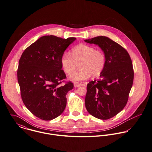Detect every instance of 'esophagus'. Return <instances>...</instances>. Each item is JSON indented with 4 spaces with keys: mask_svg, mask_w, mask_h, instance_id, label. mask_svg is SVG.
<instances>
[{
    "mask_svg": "<svg viewBox=\"0 0 152 152\" xmlns=\"http://www.w3.org/2000/svg\"><path fill=\"white\" fill-rule=\"evenodd\" d=\"M81 86H82V84L80 83H79V82H75L74 83V87H75V88H79Z\"/></svg>",
    "mask_w": 152,
    "mask_h": 152,
    "instance_id": "obj_1",
    "label": "esophagus"
}]
</instances>
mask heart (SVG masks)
<instances>
[{"label": "heart", "mask_w": 152, "mask_h": 152, "mask_svg": "<svg viewBox=\"0 0 152 152\" xmlns=\"http://www.w3.org/2000/svg\"><path fill=\"white\" fill-rule=\"evenodd\" d=\"M79 63L80 69L69 76L73 81H83L91 75L99 76L104 67L106 57L102 51L85 44L78 45L72 49L71 53L66 52L61 56V64L67 74L74 71Z\"/></svg>", "instance_id": "b5f03b06"}]
</instances>
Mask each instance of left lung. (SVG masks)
Instances as JSON below:
<instances>
[{"label":"left lung","instance_id":"left-lung-1","mask_svg":"<svg viewBox=\"0 0 152 152\" xmlns=\"http://www.w3.org/2000/svg\"><path fill=\"white\" fill-rule=\"evenodd\" d=\"M85 42L97 45L106 57L99 79L88 84L85 106L93 116L107 120L118 114L127 102L134 77L132 62L126 50L107 37Z\"/></svg>","mask_w":152,"mask_h":152}]
</instances>
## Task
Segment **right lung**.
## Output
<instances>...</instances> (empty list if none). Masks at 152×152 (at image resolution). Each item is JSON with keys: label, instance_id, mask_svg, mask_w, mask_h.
I'll return each mask as SVG.
<instances>
[{"label": "right lung", "instance_id": "1", "mask_svg": "<svg viewBox=\"0 0 152 152\" xmlns=\"http://www.w3.org/2000/svg\"><path fill=\"white\" fill-rule=\"evenodd\" d=\"M76 39L42 36L25 50L19 61L17 74L22 100L31 113L42 120L55 119L66 107V96L73 84L69 82L61 85L66 78L61 58Z\"/></svg>", "mask_w": 152, "mask_h": 152}]
</instances>
